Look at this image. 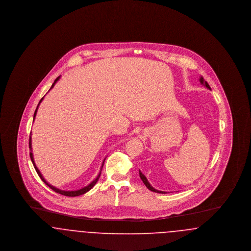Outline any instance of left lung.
Returning <instances> with one entry per match:
<instances>
[{"label":"left lung","instance_id":"1","mask_svg":"<svg viewBox=\"0 0 251 251\" xmlns=\"http://www.w3.org/2000/svg\"><path fill=\"white\" fill-rule=\"evenodd\" d=\"M200 81H201V83L203 84V85H205L208 89H211V87H210V85L208 84V83L207 82H205L204 80H203L202 77H201V79H200ZM139 176H140V178H141V179L143 180L144 184L147 186V188L148 189H150L151 191L152 192H155V193H160V194H166V192H163V191H159V190H156L155 188H153L151 185V183L149 182V180L147 179V178L145 177V175L144 174H142V172L139 170Z\"/></svg>","mask_w":251,"mask_h":251}]
</instances>
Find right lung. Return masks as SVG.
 I'll return each mask as SVG.
<instances>
[{
    "mask_svg": "<svg viewBox=\"0 0 251 251\" xmlns=\"http://www.w3.org/2000/svg\"><path fill=\"white\" fill-rule=\"evenodd\" d=\"M59 77H57L56 79H55V81H54V83L51 84V86H50V90L54 86V84L57 83V81L59 80ZM44 98V97H43ZM43 98L39 100V103L37 104V107H36V111H35V114H34V120H35V118H36V112H37V109H38V106H39V104H40V102L43 100ZM29 149H30V151H31V152H30V157H31V161H32V163H33V165H34V167H35V169H36V173L38 174V176H39V178L42 179L43 181H44V183H46V185H48L49 187L50 188V189H52L53 191L56 192V193H58V194H61V195H63V196H67V197H77V196H81V195H83L84 193H86V192L89 191L90 189H92V187L95 185L96 183H97V181H98V179L100 178V172H101V168L103 167V164H104V161L105 160H103V162H102V165H101V168H100V173H99V175L97 176V178H96L93 181H91L87 186H84L83 188H81V189H79V190H75V191H65V190H60L58 188H56V187H54V186H52V185H50V183L47 182V180H45V179L43 178V176H42V174L40 173V171L38 170V168L36 167V164H35V161H34V156H33V153H32V138H31V135H30V138H29Z\"/></svg>",
    "mask_w": 251,
    "mask_h": 251,
    "instance_id": "add662e5",
    "label": "right lung"
}]
</instances>
